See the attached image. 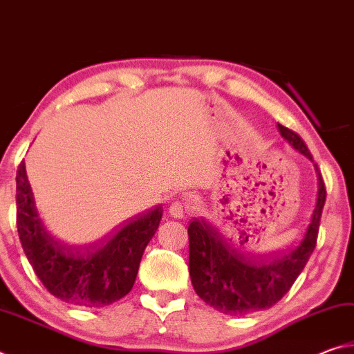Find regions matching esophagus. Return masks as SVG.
Wrapping results in <instances>:
<instances>
[{"label": "esophagus", "instance_id": "1", "mask_svg": "<svg viewBox=\"0 0 354 354\" xmlns=\"http://www.w3.org/2000/svg\"><path fill=\"white\" fill-rule=\"evenodd\" d=\"M185 212H187V206H185V203L183 201H173L170 205V214L171 217L175 218H183Z\"/></svg>", "mask_w": 354, "mask_h": 354}]
</instances>
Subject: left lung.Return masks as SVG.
Wrapping results in <instances>:
<instances>
[{"mask_svg":"<svg viewBox=\"0 0 354 354\" xmlns=\"http://www.w3.org/2000/svg\"><path fill=\"white\" fill-rule=\"evenodd\" d=\"M281 136L313 160L309 148L295 131L278 123ZM319 175V194L303 237L279 254H254L221 234L205 220L194 218L189 225V272L195 292L220 313L236 315L256 313L278 303L306 267L317 245L326 187Z\"/></svg>","mask_w":354,"mask_h":354,"instance_id":"left-lung-1","label":"left lung"}]
</instances>
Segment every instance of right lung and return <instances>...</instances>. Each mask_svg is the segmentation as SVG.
Segmentation results:
<instances>
[{
  "label": "right lung",
  "mask_w": 354,
  "mask_h": 354,
  "mask_svg": "<svg viewBox=\"0 0 354 354\" xmlns=\"http://www.w3.org/2000/svg\"><path fill=\"white\" fill-rule=\"evenodd\" d=\"M162 211L156 206L137 215L86 248L68 247L41 221L25 160L17 170V231L23 251L46 290L80 308H103L131 292Z\"/></svg>",
  "instance_id": "obj_1"
}]
</instances>
